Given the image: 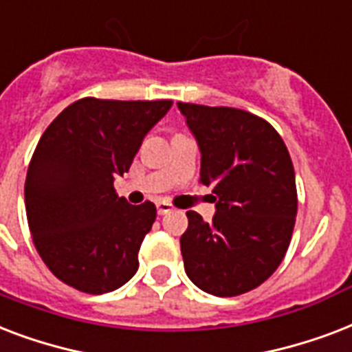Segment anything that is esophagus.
Returning a JSON list of instances; mask_svg holds the SVG:
<instances>
[{
  "label": "esophagus",
  "instance_id": "obj_1",
  "mask_svg": "<svg viewBox=\"0 0 352 352\" xmlns=\"http://www.w3.org/2000/svg\"><path fill=\"white\" fill-rule=\"evenodd\" d=\"M156 209L160 214H167L170 211H174V207L168 201H156Z\"/></svg>",
  "mask_w": 352,
  "mask_h": 352
}]
</instances>
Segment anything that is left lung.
Instances as JSON below:
<instances>
[{
  "instance_id": "obj_1",
  "label": "left lung",
  "mask_w": 352,
  "mask_h": 352,
  "mask_svg": "<svg viewBox=\"0 0 352 352\" xmlns=\"http://www.w3.org/2000/svg\"><path fill=\"white\" fill-rule=\"evenodd\" d=\"M178 108L200 146V184L213 187L217 201L209 224L187 213L185 274L207 294L241 296L263 285L290 246L298 214L292 160L263 117L228 106Z\"/></svg>"
}]
</instances>
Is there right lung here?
I'll return each mask as SVG.
<instances>
[{"label":"right lung","mask_w":352,"mask_h":352,"mask_svg":"<svg viewBox=\"0 0 352 352\" xmlns=\"http://www.w3.org/2000/svg\"><path fill=\"white\" fill-rule=\"evenodd\" d=\"M173 100L84 97L54 119L27 168L32 242L51 274L84 294L111 292L138 272L156 206H130L113 187Z\"/></svg>","instance_id":"add662e5"}]
</instances>
